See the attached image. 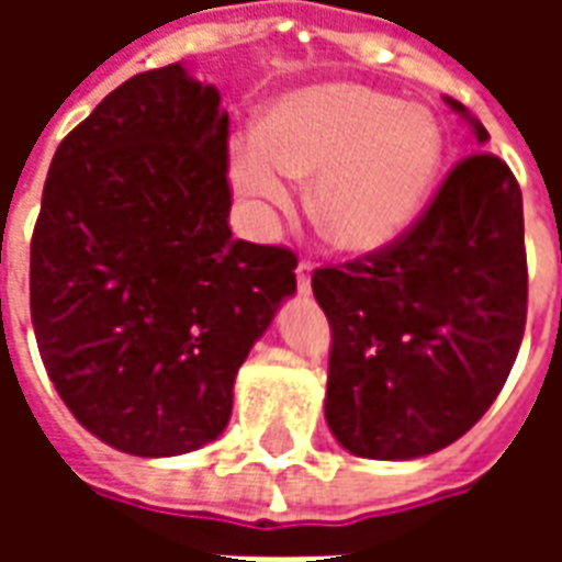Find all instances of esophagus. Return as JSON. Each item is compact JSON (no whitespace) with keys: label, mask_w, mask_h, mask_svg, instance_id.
<instances>
[{"label":"esophagus","mask_w":562,"mask_h":562,"mask_svg":"<svg viewBox=\"0 0 562 562\" xmlns=\"http://www.w3.org/2000/svg\"><path fill=\"white\" fill-rule=\"evenodd\" d=\"M294 273H297V292L310 294V282H313V265H310V261H297Z\"/></svg>","instance_id":"obj_1"}]
</instances>
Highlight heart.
<instances>
[{
    "instance_id": "heart-1",
    "label": "heart",
    "mask_w": 562,
    "mask_h": 562,
    "mask_svg": "<svg viewBox=\"0 0 562 562\" xmlns=\"http://www.w3.org/2000/svg\"><path fill=\"white\" fill-rule=\"evenodd\" d=\"M442 128L427 108L358 83L282 95L261 132L232 144L228 173L249 216L268 225L294 204V180H313L310 213L342 252L394 244L427 204L442 168Z\"/></svg>"
}]
</instances>
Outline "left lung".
<instances>
[{
    "instance_id": "8db88e82",
    "label": "left lung",
    "mask_w": 562,
    "mask_h": 562,
    "mask_svg": "<svg viewBox=\"0 0 562 562\" xmlns=\"http://www.w3.org/2000/svg\"><path fill=\"white\" fill-rule=\"evenodd\" d=\"M446 104L487 144L463 104ZM313 294L334 337L325 418L337 442L370 460L451 446L506 385L527 325L515 173L494 153H472L409 232L340 268H318Z\"/></svg>"
}]
</instances>
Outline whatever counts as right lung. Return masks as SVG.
Returning a JSON list of instances; mask_svg holds the SVG:
<instances>
[{
    "mask_svg": "<svg viewBox=\"0 0 562 562\" xmlns=\"http://www.w3.org/2000/svg\"><path fill=\"white\" fill-rule=\"evenodd\" d=\"M171 63L128 78L56 147L32 232L47 376L92 436L138 458L207 446L234 376L297 282L228 228V114Z\"/></svg>",
    "mask_w": 562,
    "mask_h": 562,
    "instance_id": "right-lung-1",
    "label": "right lung"
}]
</instances>
